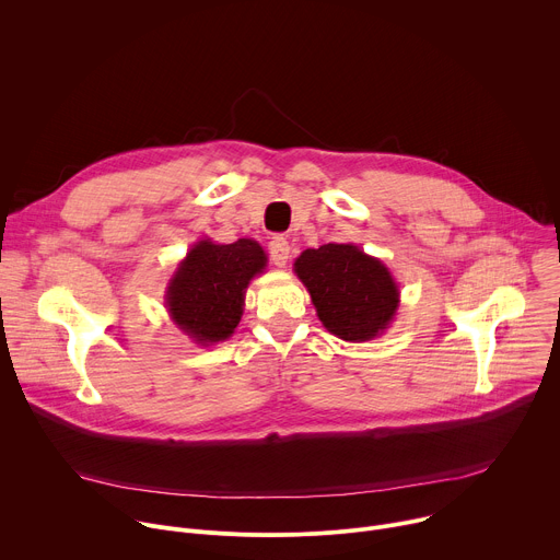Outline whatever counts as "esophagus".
I'll use <instances>...</instances> for the list:
<instances>
[{
  "label": "esophagus",
  "mask_w": 560,
  "mask_h": 560,
  "mask_svg": "<svg viewBox=\"0 0 560 560\" xmlns=\"http://www.w3.org/2000/svg\"><path fill=\"white\" fill-rule=\"evenodd\" d=\"M268 253H270V259L275 266L283 268L288 264V257H290V244L285 236H272V242L268 244Z\"/></svg>",
  "instance_id": "34e87169"
}]
</instances>
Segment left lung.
I'll list each match as a JSON object with an SVG mask.
<instances>
[{
	"label": "left lung",
	"mask_w": 560,
	"mask_h": 560,
	"mask_svg": "<svg viewBox=\"0 0 560 560\" xmlns=\"http://www.w3.org/2000/svg\"><path fill=\"white\" fill-rule=\"evenodd\" d=\"M294 272L307 288L322 324L352 343L378 337L398 307L389 270L352 244L303 250Z\"/></svg>",
	"instance_id": "8db88e82"
}]
</instances>
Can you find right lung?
Returning a JSON list of instances; mask_svg holds the SVG:
<instances>
[{"label":"right lung","mask_w":560,"mask_h":560,"mask_svg":"<svg viewBox=\"0 0 560 560\" xmlns=\"http://www.w3.org/2000/svg\"><path fill=\"white\" fill-rule=\"evenodd\" d=\"M266 264L264 248L253 238L225 246L201 238L171 279L166 305L173 322L201 346L228 339L242 322L250 279Z\"/></svg>","instance_id":"add662e5"}]
</instances>
